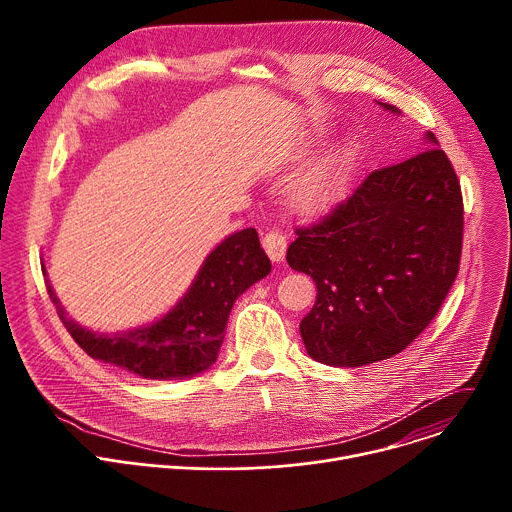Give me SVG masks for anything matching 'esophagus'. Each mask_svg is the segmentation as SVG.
<instances>
[{
    "label": "esophagus",
    "instance_id": "1",
    "mask_svg": "<svg viewBox=\"0 0 512 512\" xmlns=\"http://www.w3.org/2000/svg\"><path fill=\"white\" fill-rule=\"evenodd\" d=\"M263 249H265V253L269 255L271 261L279 263V261L285 259L287 241H285V237H283L279 231H269V233L263 237Z\"/></svg>",
    "mask_w": 512,
    "mask_h": 512
}]
</instances>
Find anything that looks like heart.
<instances>
[{
    "label": "heart",
    "mask_w": 512,
    "mask_h": 512,
    "mask_svg": "<svg viewBox=\"0 0 512 512\" xmlns=\"http://www.w3.org/2000/svg\"><path fill=\"white\" fill-rule=\"evenodd\" d=\"M322 133L308 137L291 150V158H304L320 141ZM360 160V143L356 139H346L320 160H316L294 184H291V200L300 208L316 210L334 202L348 188L354 170Z\"/></svg>",
    "instance_id": "heart-1"
}]
</instances>
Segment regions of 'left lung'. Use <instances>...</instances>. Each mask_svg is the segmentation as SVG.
<instances>
[{
  "label": "left lung",
  "mask_w": 512,
  "mask_h": 512,
  "mask_svg": "<svg viewBox=\"0 0 512 512\" xmlns=\"http://www.w3.org/2000/svg\"><path fill=\"white\" fill-rule=\"evenodd\" d=\"M385 111L401 115L393 105ZM427 150L371 172L322 223L298 229L291 269L316 281L300 332L330 367H364L405 350L435 318L460 269L464 206L435 135Z\"/></svg>",
  "instance_id": "left-lung-1"
}]
</instances>
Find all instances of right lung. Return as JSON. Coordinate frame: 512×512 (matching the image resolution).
<instances>
[{
	"label": "right lung",
	"instance_id": "1",
	"mask_svg": "<svg viewBox=\"0 0 512 512\" xmlns=\"http://www.w3.org/2000/svg\"><path fill=\"white\" fill-rule=\"evenodd\" d=\"M269 271L271 263L259 245L257 231H237L206 255L186 294L162 318L115 334L83 328L68 318L50 279L46 289L64 328L91 358L115 364L141 379L176 381L212 367L237 298Z\"/></svg>",
	"mask_w": 512,
	"mask_h": 512
}]
</instances>
